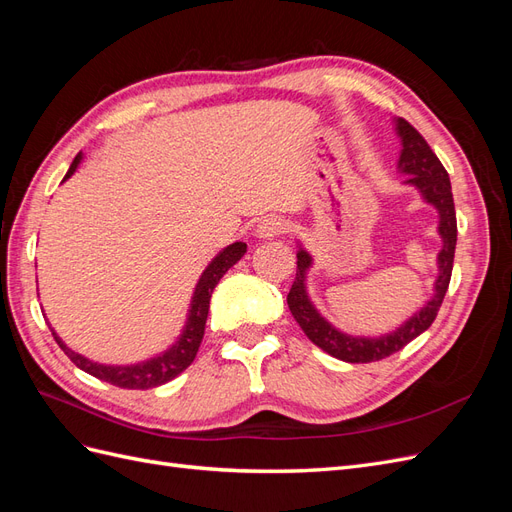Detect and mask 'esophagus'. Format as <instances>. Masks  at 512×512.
Listing matches in <instances>:
<instances>
[{"label":"esophagus","mask_w":512,"mask_h":512,"mask_svg":"<svg viewBox=\"0 0 512 512\" xmlns=\"http://www.w3.org/2000/svg\"><path fill=\"white\" fill-rule=\"evenodd\" d=\"M284 230H286V222L280 220V218H275V215H271V218H265V220L258 222L256 237L262 239V241H267V239H275L277 235H282Z\"/></svg>","instance_id":"34e87169"}]
</instances>
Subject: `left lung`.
I'll use <instances>...</instances> for the list:
<instances>
[{"mask_svg":"<svg viewBox=\"0 0 512 512\" xmlns=\"http://www.w3.org/2000/svg\"><path fill=\"white\" fill-rule=\"evenodd\" d=\"M395 134L401 143L397 173L406 175L404 185H410L421 194L423 203L431 205L438 211V235L442 239V250L438 252L436 265L438 275L433 280V294L418 307L416 312L389 333L382 335H352L342 329H337L333 322L324 318L312 297L307 292V273L314 267V256L305 250V245L297 241V277L288 292V307L294 320L299 322L303 333L327 354L335 356L346 363H371L380 361L384 356L401 350L410 344L414 337L421 335L431 327L436 320L438 309L446 294L448 282L453 273V258L457 245V218H455V203L451 179L444 170L442 162L436 153L431 151L425 138L418 134L406 119L395 117Z\"/></svg>","mask_w":512,"mask_h":512,"instance_id":"8db88e82","label":"left lung"}]
</instances>
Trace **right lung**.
<instances>
[{
	"instance_id": "add662e5",
	"label": "right lung",
	"mask_w": 512,
	"mask_h": 512,
	"mask_svg": "<svg viewBox=\"0 0 512 512\" xmlns=\"http://www.w3.org/2000/svg\"><path fill=\"white\" fill-rule=\"evenodd\" d=\"M83 158H85L83 153H79V156L72 160L64 181H68L76 173V170H79ZM64 181H61V183H64ZM245 252H247V245L243 241H237V243L226 245L224 250L215 254V258L209 262L205 271L200 273V277H198L196 288H194L192 299H190L188 314H185L183 329L177 335L175 344L168 346L160 354H153L151 359L130 363V365H106V363L91 361V359H87V356L68 348L64 344V339H61L55 333V329L51 327L55 342L59 344L61 350L68 354V359L76 367L87 371L89 376H94L98 380L121 386V389H153V386L166 384L173 378H177L181 371L188 369L192 365V361L196 359L198 346H200V342H203V335H205L211 292H213L215 286H218V282L222 280L224 273L232 265H237Z\"/></svg>"
}]
</instances>
